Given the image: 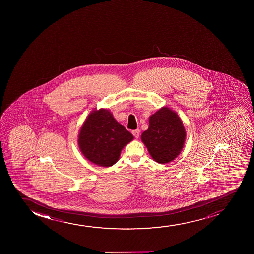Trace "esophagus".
<instances>
[{
    "label": "esophagus",
    "instance_id": "34e87169",
    "mask_svg": "<svg viewBox=\"0 0 254 254\" xmlns=\"http://www.w3.org/2000/svg\"><path fill=\"white\" fill-rule=\"evenodd\" d=\"M132 134H133V135H134V137L136 138V139H138L139 136H140V129H139V128H137V129H134V130L132 131Z\"/></svg>",
    "mask_w": 254,
    "mask_h": 254
}]
</instances>
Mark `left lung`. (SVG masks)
<instances>
[{
    "label": "left lung",
    "mask_w": 254,
    "mask_h": 254,
    "mask_svg": "<svg viewBox=\"0 0 254 254\" xmlns=\"http://www.w3.org/2000/svg\"><path fill=\"white\" fill-rule=\"evenodd\" d=\"M141 140L157 163H169L184 146V125L178 114L163 107L149 118V127L141 134Z\"/></svg>",
    "instance_id": "8db88e82"
}]
</instances>
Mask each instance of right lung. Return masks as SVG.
Returning a JSON list of instances; mask_svg holds the SVG:
<instances>
[{"label":"right lung","mask_w":254,"mask_h":254,"mask_svg":"<svg viewBox=\"0 0 254 254\" xmlns=\"http://www.w3.org/2000/svg\"><path fill=\"white\" fill-rule=\"evenodd\" d=\"M133 139L131 133L117 122L109 110L101 108L88 115L80 128L78 144L90 162L110 167L118 162L122 149Z\"/></svg>","instance_id":"obj_1"}]
</instances>
